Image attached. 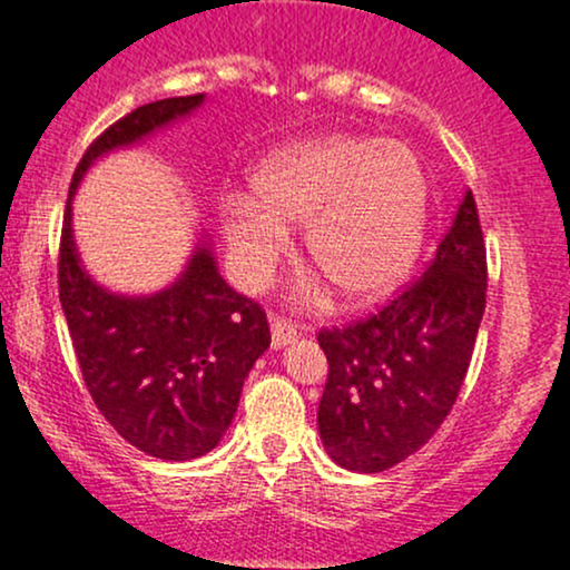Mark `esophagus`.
Returning <instances> with one entry per match:
<instances>
[{"instance_id":"1","label":"esophagus","mask_w":570,"mask_h":570,"mask_svg":"<svg viewBox=\"0 0 570 570\" xmlns=\"http://www.w3.org/2000/svg\"><path fill=\"white\" fill-rule=\"evenodd\" d=\"M297 337V330H294V324L284 322V318H271V345L273 348H286V345L292 343V340Z\"/></svg>"}]
</instances>
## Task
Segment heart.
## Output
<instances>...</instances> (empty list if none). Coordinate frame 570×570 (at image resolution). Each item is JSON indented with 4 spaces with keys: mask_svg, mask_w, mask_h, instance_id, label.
Returning <instances> with one entry per match:
<instances>
[{
    "mask_svg": "<svg viewBox=\"0 0 570 570\" xmlns=\"http://www.w3.org/2000/svg\"><path fill=\"white\" fill-rule=\"evenodd\" d=\"M429 179L399 141L337 136L271 158L254 174L252 195H227L219 230L235 276L265 284L303 222V254L348 303L377 297L407 273L421 248ZM305 305H322L318 276L299 284Z\"/></svg>",
    "mask_w": 570,
    "mask_h": 570,
    "instance_id": "obj_1",
    "label": "heart"
}]
</instances>
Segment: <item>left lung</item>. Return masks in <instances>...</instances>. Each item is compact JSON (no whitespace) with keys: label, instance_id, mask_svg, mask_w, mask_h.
Wrapping results in <instances>:
<instances>
[{"label":"left lung","instance_id":"8db88e82","mask_svg":"<svg viewBox=\"0 0 570 570\" xmlns=\"http://www.w3.org/2000/svg\"><path fill=\"white\" fill-rule=\"evenodd\" d=\"M488 257L472 189L423 276L375 316L322 330L330 362L318 434L351 472L377 474L421 450L453 410L485 313Z\"/></svg>","mask_w":570,"mask_h":570}]
</instances>
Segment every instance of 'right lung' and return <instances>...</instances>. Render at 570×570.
<instances>
[{
  "instance_id": "add662e5",
  "label": "right lung",
  "mask_w": 570,
  "mask_h": 570,
  "mask_svg": "<svg viewBox=\"0 0 570 570\" xmlns=\"http://www.w3.org/2000/svg\"><path fill=\"white\" fill-rule=\"evenodd\" d=\"M200 104L203 94L144 104L90 144L71 176L58 257L63 316L96 407L122 440L163 461H193L217 448L248 370L271 345V326L263 307L225 284L206 240L166 289L141 297L104 289L77 254L71 198L98 158Z\"/></svg>"
}]
</instances>
